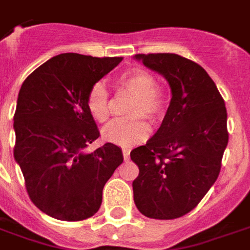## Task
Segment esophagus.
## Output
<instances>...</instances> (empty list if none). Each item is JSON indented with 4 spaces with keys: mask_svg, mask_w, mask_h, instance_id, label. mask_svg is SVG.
I'll list each match as a JSON object with an SVG mask.
<instances>
[{
    "mask_svg": "<svg viewBox=\"0 0 250 250\" xmlns=\"http://www.w3.org/2000/svg\"><path fill=\"white\" fill-rule=\"evenodd\" d=\"M123 158H125V161L129 160V150H128V149H123Z\"/></svg>",
    "mask_w": 250,
    "mask_h": 250,
    "instance_id": "34e87169",
    "label": "esophagus"
}]
</instances>
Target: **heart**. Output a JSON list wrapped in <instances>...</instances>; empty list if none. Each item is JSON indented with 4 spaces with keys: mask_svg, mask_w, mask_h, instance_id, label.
Returning <instances> with one entry per match:
<instances>
[{
    "mask_svg": "<svg viewBox=\"0 0 250 250\" xmlns=\"http://www.w3.org/2000/svg\"><path fill=\"white\" fill-rule=\"evenodd\" d=\"M118 89L132 96L125 115L131 119L113 122L104 129V137L111 144L129 148L146 140L150 128L140 117L146 118L152 123H158L167 111V94L157 86L153 74L132 68L123 72L117 79ZM86 109L90 117L98 123H105L110 118V96L107 88L101 82L94 83L86 94Z\"/></svg>",
    "mask_w": 250,
    "mask_h": 250,
    "instance_id": "heart-1",
    "label": "heart"
}]
</instances>
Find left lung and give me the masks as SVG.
<instances>
[{
  "mask_svg": "<svg viewBox=\"0 0 250 250\" xmlns=\"http://www.w3.org/2000/svg\"><path fill=\"white\" fill-rule=\"evenodd\" d=\"M135 58L164 75L171 101L158 131L131 152L139 166L133 200L145 217L175 219L193 210L219 175L229 143L225 100L193 61L172 53Z\"/></svg>",
  "mask_w": 250,
  "mask_h": 250,
  "instance_id": "obj_1",
  "label": "left lung"
}]
</instances>
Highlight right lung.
<instances>
[{
    "instance_id": "1",
    "label": "right lung",
    "mask_w": 250,
    "mask_h": 250,
    "mask_svg": "<svg viewBox=\"0 0 250 250\" xmlns=\"http://www.w3.org/2000/svg\"><path fill=\"white\" fill-rule=\"evenodd\" d=\"M122 60L63 53L21 84L14 158L31 201L56 219L83 221L97 213L104 186L123 162L121 148L111 143L85 150L100 136L86 109L88 90Z\"/></svg>"
}]
</instances>
